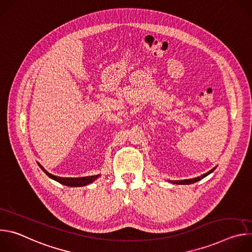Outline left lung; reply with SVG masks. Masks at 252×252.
Masks as SVG:
<instances>
[{
  "mask_svg": "<svg viewBox=\"0 0 252 252\" xmlns=\"http://www.w3.org/2000/svg\"><path fill=\"white\" fill-rule=\"evenodd\" d=\"M215 168H217V166L213 167L212 169H210L208 172H206V173H204V174H202V175H200V176L194 177V178H190V179H184V181H170V183H171V184H174V185H190V184H194V183H196V182L200 181L201 178H203V177H205L206 175H208L209 173H211Z\"/></svg>",
  "mask_w": 252,
  "mask_h": 252,
  "instance_id": "left-lung-1",
  "label": "left lung"
}]
</instances>
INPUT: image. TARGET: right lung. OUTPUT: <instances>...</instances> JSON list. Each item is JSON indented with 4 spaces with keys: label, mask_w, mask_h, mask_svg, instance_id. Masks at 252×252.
<instances>
[{
    "label": "right lung",
    "mask_w": 252,
    "mask_h": 252,
    "mask_svg": "<svg viewBox=\"0 0 252 252\" xmlns=\"http://www.w3.org/2000/svg\"><path fill=\"white\" fill-rule=\"evenodd\" d=\"M38 164L49 177H51L52 179H54V181L63 185V186H66V187H74V188L84 187V186H87L89 184H92L99 176V174H96V175L84 176V177H61V176H56L52 173H49L40 163H38Z\"/></svg>",
    "instance_id": "add662e5"
}]
</instances>
